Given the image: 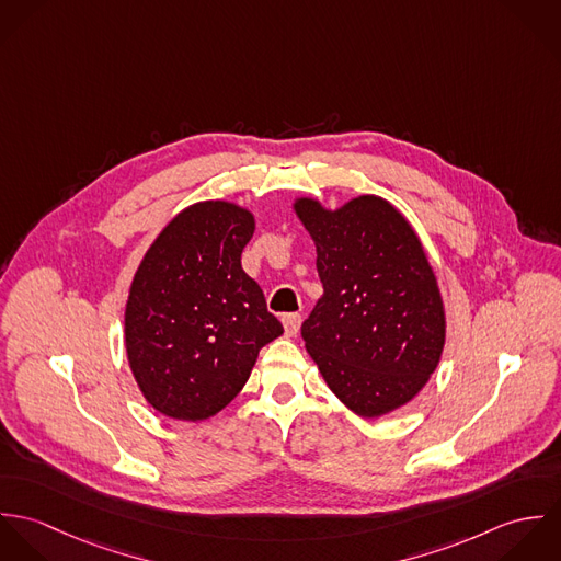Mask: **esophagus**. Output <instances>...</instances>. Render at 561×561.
<instances>
[{
	"label": "esophagus",
	"mask_w": 561,
	"mask_h": 561,
	"mask_svg": "<svg viewBox=\"0 0 561 561\" xmlns=\"http://www.w3.org/2000/svg\"><path fill=\"white\" fill-rule=\"evenodd\" d=\"M300 323H302V316H300V313H287V316H283V328H285V334H287V336L298 334Z\"/></svg>",
	"instance_id": "obj_1"
}]
</instances>
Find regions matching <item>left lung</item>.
<instances>
[{"instance_id":"1","label":"left lung","mask_w":561,"mask_h":561,"mask_svg":"<svg viewBox=\"0 0 561 561\" xmlns=\"http://www.w3.org/2000/svg\"><path fill=\"white\" fill-rule=\"evenodd\" d=\"M294 209L316 241L323 296L302 323L328 389L365 419L412 400L445 345V307L410 222L380 196Z\"/></svg>"}]
</instances>
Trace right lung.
I'll return each instance as SVG.
<instances>
[{
  "label": "right lung",
  "instance_id": "add662e5",
  "mask_svg": "<svg viewBox=\"0 0 561 561\" xmlns=\"http://www.w3.org/2000/svg\"><path fill=\"white\" fill-rule=\"evenodd\" d=\"M254 216L205 201L176 214L147 250L125 307L131 374L158 412L203 421L233 400L259 350L283 334L241 270Z\"/></svg>",
  "mask_w": 561,
  "mask_h": 561
}]
</instances>
